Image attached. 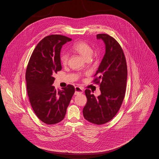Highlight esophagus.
<instances>
[{
    "instance_id": "obj_1",
    "label": "esophagus",
    "mask_w": 159,
    "mask_h": 159,
    "mask_svg": "<svg viewBox=\"0 0 159 159\" xmlns=\"http://www.w3.org/2000/svg\"><path fill=\"white\" fill-rule=\"evenodd\" d=\"M83 92V90L82 88L79 86H76L75 87V95H78V94H81Z\"/></svg>"
}]
</instances>
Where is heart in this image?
<instances>
[{
  "label": "heart",
  "instance_id": "1",
  "mask_svg": "<svg viewBox=\"0 0 159 159\" xmlns=\"http://www.w3.org/2000/svg\"><path fill=\"white\" fill-rule=\"evenodd\" d=\"M73 49L76 52L79 53L86 60L89 59L93 54V49L90 45L87 43L80 41L76 43L73 46ZM69 55L67 52H62L60 55V61L62 65H66L68 62Z\"/></svg>",
  "mask_w": 159,
  "mask_h": 159
}]
</instances>
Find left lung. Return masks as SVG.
Segmentation results:
<instances>
[{
    "mask_svg": "<svg viewBox=\"0 0 159 159\" xmlns=\"http://www.w3.org/2000/svg\"><path fill=\"white\" fill-rule=\"evenodd\" d=\"M106 45V53L93 80L99 84L101 95L95 97L89 89L85 90L87 102L83 109L88 121L102 125L110 121L117 113L125 98L128 69L126 61L119 43L107 34H98Z\"/></svg>",
    "mask_w": 159,
    "mask_h": 159,
    "instance_id": "1",
    "label": "left lung"
}]
</instances>
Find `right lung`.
Wrapping results in <instances>:
<instances>
[{
	"label": "right lung",
	"mask_w": 159,
	"mask_h": 159,
	"mask_svg": "<svg viewBox=\"0 0 159 159\" xmlns=\"http://www.w3.org/2000/svg\"><path fill=\"white\" fill-rule=\"evenodd\" d=\"M71 39L60 34L43 38L31 54L25 79L31 107L38 118L48 125L62 121L75 93V87L68 84L57 90L53 75L62 69L60 52L62 45Z\"/></svg>",
	"instance_id": "add662e5"
}]
</instances>
